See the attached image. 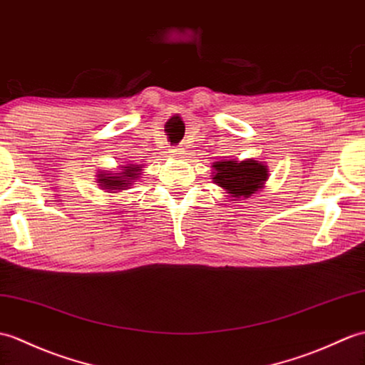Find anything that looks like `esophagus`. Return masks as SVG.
Wrapping results in <instances>:
<instances>
[{"instance_id": "34e87169", "label": "esophagus", "mask_w": 365, "mask_h": 365, "mask_svg": "<svg viewBox=\"0 0 365 365\" xmlns=\"http://www.w3.org/2000/svg\"><path fill=\"white\" fill-rule=\"evenodd\" d=\"M169 154H171L173 157H177V158H182V157H183V154H185V150H183L182 148H179V146H177V148H173L171 150H169Z\"/></svg>"}]
</instances>
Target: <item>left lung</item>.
<instances>
[{"instance_id": "1", "label": "left lung", "mask_w": 365, "mask_h": 365, "mask_svg": "<svg viewBox=\"0 0 365 365\" xmlns=\"http://www.w3.org/2000/svg\"><path fill=\"white\" fill-rule=\"evenodd\" d=\"M213 182L221 186L232 200L249 199L257 194L269 179L267 166L255 158L221 160L213 163Z\"/></svg>"}]
</instances>
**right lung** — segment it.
I'll use <instances>...</instances> for the list:
<instances>
[{
	"label": "right lung",
	"mask_w": 365,
	"mask_h": 365,
	"mask_svg": "<svg viewBox=\"0 0 365 365\" xmlns=\"http://www.w3.org/2000/svg\"><path fill=\"white\" fill-rule=\"evenodd\" d=\"M143 165H124L120 166V171H99L96 183L99 185L101 190L107 192H120L129 188L137 182L141 173Z\"/></svg>",
	"instance_id": "1"
}]
</instances>
